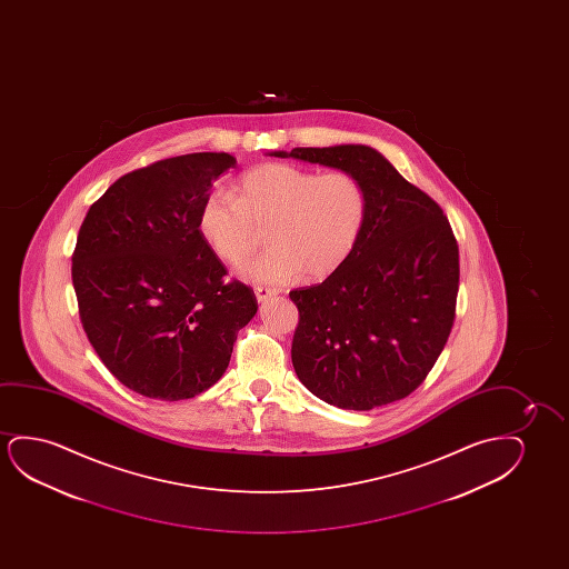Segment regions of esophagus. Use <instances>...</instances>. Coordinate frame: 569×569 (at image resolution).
I'll return each instance as SVG.
<instances>
[{"mask_svg": "<svg viewBox=\"0 0 569 569\" xmlns=\"http://www.w3.org/2000/svg\"><path fill=\"white\" fill-rule=\"evenodd\" d=\"M254 293H257V299L262 303V301H268L270 297L278 296V291L272 288H264V286H258L254 288Z\"/></svg>", "mask_w": 569, "mask_h": 569, "instance_id": "34e87169", "label": "esophagus"}]
</instances>
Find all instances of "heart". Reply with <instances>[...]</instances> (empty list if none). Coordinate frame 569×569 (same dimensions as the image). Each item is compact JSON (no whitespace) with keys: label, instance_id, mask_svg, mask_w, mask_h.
<instances>
[{"label":"heart","instance_id":"heart-1","mask_svg":"<svg viewBox=\"0 0 569 569\" xmlns=\"http://www.w3.org/2000/svg\"><path fill=\"white\" fill-rule=\"evenodd\" d=\"M369 198L348 171L322 172L291 163H264L244 172L231 194L211 192L198 213V231L227 264H239L268 229L272 249L241 266L247 280L286 283L325 280L342 268L366 227Z\"/></svg>","mask_w":569,"mask_h":569}]
</instances>
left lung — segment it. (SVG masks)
I'll return each instance as SVG.
<instances>
[{
  "label": "left lung",
  "mask_w": 569,
  "mask_h": 569,
  "mask_svg": "<svg viewBox=\"0 0 569 569\" xmlns=\"http://www.w3.org/2000/svg\"><path fill=\"white\" fill-rule=\"evenodd\" d=\"M273 157L356 174L369 211L358 247L327 280L293 289L291 361L315 397L371 410L418 389L451 335L459 244L439 203L367 146L296 148Z\"/></svg>",
  "instance_id": "8db88e82"
}]
</instances>
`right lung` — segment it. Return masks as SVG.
<instances>
[{
	"instance_id": "1",
	"label": "right lung",
	"mask_w": 569,
	"mask_h": 569,
	"mask_svg": "<svg viewBox=\"0 0 569 569\" xmlns=\"http://www.w3.org/2000/svg\"><path fill=\"white\" fill-rule=\"evenodd\" d=\"M229 153L171 157L128 172L87 211L71 257L79 319L124 387L157 400L194 398L226 373L257 315L254 291L198 231Z\"/></svg>"
}]
</instances>
